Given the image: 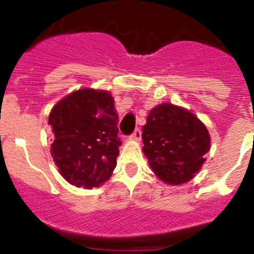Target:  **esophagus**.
<instances>
[{"label":"esophagus","instance_id":"34e87169","mask_svg":"<svg viewBox=\"0 0 254 254\" xmlns=\"http://www.w3.org/2000/svg\"><path fill=\"white\" fill-rule=\"evenodd\" d=\"M130 139L134 140V141H140V140H141V131H140L139 129H136L131 135H130Z\"/></svg>","mask_w":254,"mask_h":254}]
</instances>
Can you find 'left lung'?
I'll return each mask as SVG.
<instances>
[{
    "label": "left lung",
    "instance_id": "left-lung-1",
    "mask_svg": "<svg viewBox=\"0 0 254 254\" xmlns=\"http://www.w3.org/2000/svg\"><path fill=\"white\" fill-rule=\"evenodd\" d=\"M141 136L142 151L152 172L172 186L193 179L210 150V135L204 123L172 103L151 109Z\"/></svg>",
    "mask_w": 254,
    "mask_h": 254
}]
</instances>
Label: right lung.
I'll use <instances>...</instances> for the list:
<instances>
[{"label": "right lung", "instance_id": "obj_1", "mask_svg": "<svg viewBox=\"0 0 254 254\" xmlns=\"http://www.w3.org/2000/svg\"><path fill=\"white\" fill-rule=\"evenodd\" d=\"M51 156L70 184L91 189L111 178L119 146L118 113L108 91L81 88L59 101L49 114Z\"/></svg>", "mask_w": 254, "mask_h": 254}]
</instances>
